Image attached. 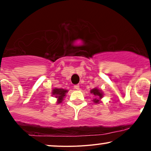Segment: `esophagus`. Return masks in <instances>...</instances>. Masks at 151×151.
<instances>
[{
  "mask_svg": "<svg viewBox=\"0 0 151 151\" xmlns=\"http://www.w3.org/2000/svg\"><path fill=\"white\" fill-rule=\"evenodd\" d=\"M74 89H77V90H79V85H78V84H76V85H74Z\"/></svg>",
  "mask_w": 151,
  "mask_h": 151,
  "instance_id": "34e87169",
  "label": "esophagus"
}]
</instances>
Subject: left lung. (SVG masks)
<instances>
[{"instance_id":"1","label":"left lung","mask_w":151,"mask_h":151,"mask_svg":"<svg viewBox=\"0 0 151 151\" xmlns=\"http://www.w3.org/2000/svg\"><path fill=\"white\" fill-rule=\"evenodd\" d=\"M90 93L91 94L93 95L94 96V99L92 100L93 102H94L95 104H99L101 103V99L103 98L104 96V93L102 92V91L101 89H98V88H93L90 91Z\"/></svg>"}]
</instances>
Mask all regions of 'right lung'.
Here are the masks:
<instances>
[{"mask_svg": "<svg viewBox=\"0 0 151 151\" xmlns=\"http://www.w3.org/2000/svg\"><path fill=\"white\" fill-rule=\"evenodd\" d=\"M68 92V90L62 89V88H54L52 91V96L57 98V104L62 103V101L64 100V98L65 97L66 93Z\"/></svg>", "mask_w": 151, "mask_h": 151, "instance_id": "right-lung-1", "label": "right lung"}]
</instances>
